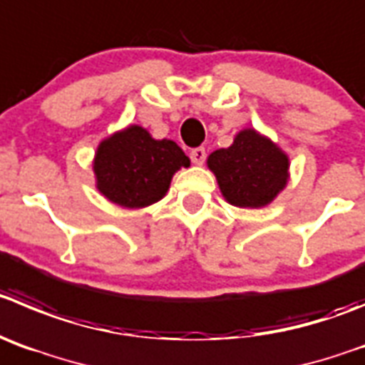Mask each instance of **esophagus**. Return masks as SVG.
Wrapping results in <instances>:
<instances>
[{
	"label": "esophagus",
	"instance_id": "1",
	"mask_svg": "<svg viewBox=\"0 0 365 365\" xmlns=\"http://www.w3.org/2000/svg\"><path fill=\"white\" fill-rule=\"evenodd\" d=\"M205 158H207V153L203 148H196L190 151V160H192L194 165H202V163L205 162Z\"/></svg>",
	"mask_w": 365,
	"mask_h": 365
}]
</instances>
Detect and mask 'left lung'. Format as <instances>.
Wrapping results in <instances>:
<instances>
[{
	"mask_svg": "<svg viewBox=\"0 0 365 365\" xmlns=\"http://www.w3.org/2000/svg\"><path fill=\"white\" fill-rule=\"evenodd\" d=\"M223 198L240 209H261L277 198L290 178V158L268 136L241 129L230 148L207 158Z\"/></svg>",
	"mask_w": 365,
	"mask_h": 365,
	"instance_id": "8db88e82",
	"label": "left lung"
}]
</instances>
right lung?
Returning a JSON list of instances; mask_svg holds the SVG:
<instances>
[{
  "mask_svg": "<svg viewBox=\"0 0 365 365\" xmlns=\"http://www.w3.org/2000/svg\"><path fill=\"white\" fill-rule=\"evenodd\" d=\"M189 165V156L176 142L156 140L136 124L104 138L93 158L98 192L124 209H144L160 202L175 173Z\"/></svg>",
  "mask_w": 365,
  "mask_h": 365,
  "instance_id": "1",
  "label": "right lung"
}]
</instances>
